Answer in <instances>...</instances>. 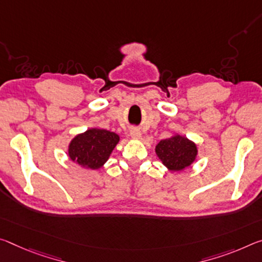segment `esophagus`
I'll list each match as a JSON object with an SVG mask.
<instances>
[{
  "instance_id": "1",
  "label": "esophagus",
  "mask_w": 262,
  "mask_h": 262,
  "mask_svg": "<svg viewBox=\"0 0 262 262\" xmlns=\"http://www.w3.org/2000/svg\"><path fill=\"white\" fill-rule=\"evenodd\" d=\"M130 136L133 139L139 140V139H141V136H142V133H141V130L138 129V128H133V129L130 130Z\"/></svg>"
}]
</instances>
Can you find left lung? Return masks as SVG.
Masks as SVG:
<instances>
[{
    "mask_svg": "<svg viewBox=\"0 0 262 262\" xmlns=\"http://www.w3.org/2000/svg\"><path fill=\"white\" fill-rule=\"evenodd\" d=\"M156 155L170 171H181L190 167L197 157V146L182 135L161 140L155 148Z\"/></svg>",
    "mask_w": 262,
    "mask_h": 262,
    "instance_id": "8db88e82",
    "label": "left lung"
}]
</instances>
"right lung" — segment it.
Masks as SVG:
<instances>
[{
	"instance_id": "right-lung-1",
	"label": "right lung",
	"mask_w": 262,
	"mask_h": 262,
	"mask_svg": "<svg viewBox=\"0 0 262 262\" xmlns=\"http://www.w3.org/2000/svg\"><path fill=\"white\" fill-rule=\"evenodd\" d=\"M120 136L113 132L91 128L78 134L69 144V157L82 168L100 169L119 143Z\"/></svg>"
}]
</instances>
